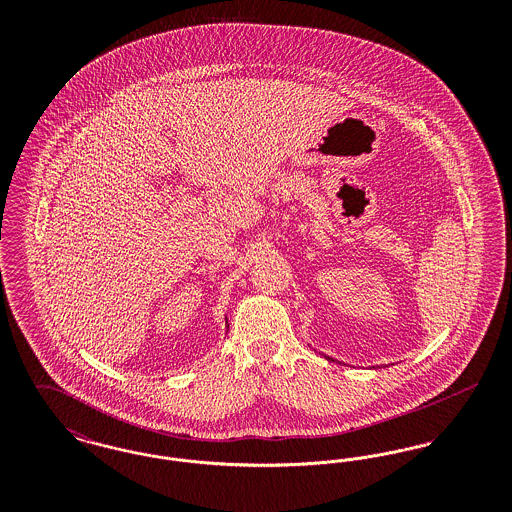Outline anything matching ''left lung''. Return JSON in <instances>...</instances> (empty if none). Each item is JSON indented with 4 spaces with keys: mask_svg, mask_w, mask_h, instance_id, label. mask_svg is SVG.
<instances>
[{
    "mask_svg": "<svg viewBox=\"0 0 512 512\" xmlns=\"http://www.w3.org/2000/svg\"><path fill=\"white\" fill-rule=\"evenodd\" d=\"M328 361H332V363H338V365H341L340 361H336V359H332V357H326Z\"/></svg>",
    "mask_w": 512,
    "mask_h": 512,
    "instance_id": "left-lung-1",
    "label": "left lung"
}]
</instances>
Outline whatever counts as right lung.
<instances>
[{
    "label": "right lung",
    "mask_w": 512,
    "mask_h": 512,
    "mask_svg": "<svg viewBox=\"0 0 512 512\" xmlns=\"http://www.w3.org/2000/svg\"><path fill=\"white\" fill-rule=\"evenodd\" d=\"M226 322H228V320H226ZM226 328H228V326H226Z\"/></svg>",
    "instance_id": "add662e5"
}]
</instances>
